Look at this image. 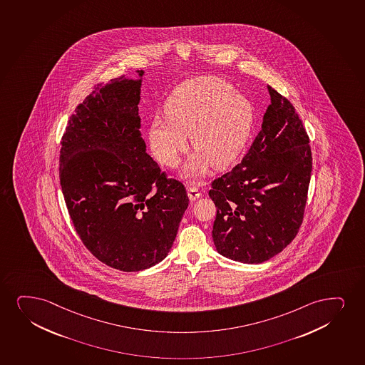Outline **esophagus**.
I'll list each match as a JSON object with an SVG mask.
<instances>
[{
	"label": "esophagus",
	"instance_id": "1",
	"mask_svg": "<svg viewBox=\"0 0 365 365\" xmlns=\"http://www.w3.org/2000/svg\"><path fill=\"white\" fill-rule=\"evenodd\" d=\"M200 195H202V192H199L198 189L195 188V187H190V188H188V197L192 202L200 198Z\"/></svg>",
	"mask_w": 365,
	"mask_h": 365
}]
</instances>
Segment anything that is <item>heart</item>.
<instances>
[{"label": "heart", "mask_w": 365, "mask_h": 365, "mask_svg": "<svg viewBox=\"0 0 365 365\" xmlns=\"http://www.w3.org/2000/svg\"><path fill=\"white\" fill-rule=\"evenodd\" d=\"M167 119L155 118L149 129L153 156L165 166L175 167L188 149V138L197 153L185 165L182 176L200 180L210 167L225 168L237 158L253 126V108L247 98L235 93L219 77L185 82L165 104Z\"/></svg>", "instance_id": "1"}]
</instances>
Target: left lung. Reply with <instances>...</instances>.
<instances>
[{
	"mask_svg": "<svg viewBox=\"0 0 365 365\" xmlns=\"http://www.w3.org/2000/svg\"><path fill=\"white\" fill-rule=\"evenodd\" d=\"M262 129L241 163L212 180V240L221 256L262 263L282 252L302 224L312 171L309 136L293 104L268 86Z\"/></svg>",
	"mask_w": 365,
	"mask_h": 365,
	"instance_id": "left-lung-1",
	"label": "left lung"
}]
</instances>
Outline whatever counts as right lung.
<instances>
[{
    "label": "right lung",
    "instance_id": "1",
    "mask_svg": "<svg viewBox=\"0 0 365 365\" xmlns=\"http://www.w3.org/2000/svg\"><path fill=\"white\" fill-rule=\"evenodd\" d=\"M139 78L96 87L68 119L60 185L86 248L104 264L139 272L166 258L188 207L185 185L167 178L140 133Z\"/></svg>",
    "mask_w": 365,
    "mask_h": 365
}]
</instances>
